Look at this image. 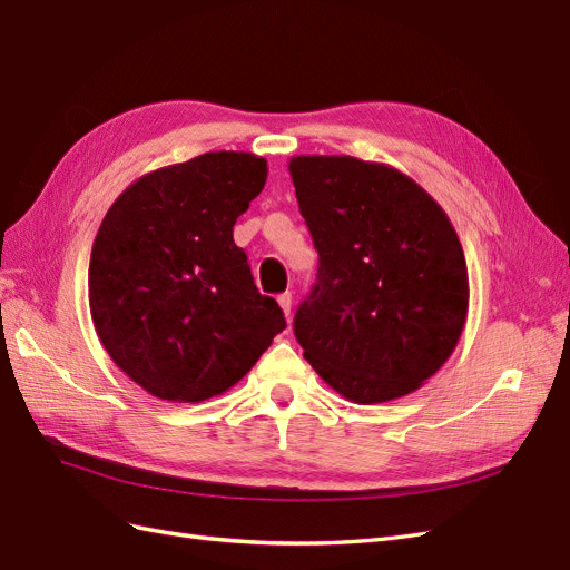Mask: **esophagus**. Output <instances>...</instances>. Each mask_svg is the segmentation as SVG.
<instances>
[{"instance_id": "1", "label": "esophagus", "mask_w": 570, "mask_h": 570, "mask_svg": "<svg viewBox=\"0 0 570 570\" xmlns=\"http://www.w3.org/2000/svg\"><path fill=\"white\" fill-rule=\"evenodd\" d=\"M278 304L283 308V314L289 318V314H292V292H283V295L278 297Z\"/></svg>"}]
</instances>
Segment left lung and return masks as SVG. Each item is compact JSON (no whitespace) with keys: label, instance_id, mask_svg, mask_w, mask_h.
Wrapping results in <instances>:
<instances>
[{"label":"left lung","instance_id":"left-lung-1","mask_svg":"<svg viewBox=\"0 0 570 570\" xmlns=\"http://www.w3.org/2000/svg\"><path fill=\"white\" fill-rule=\"evenodd\" d=\"M318 278L295 314L314 371L356 404L419 390L452 356L469 316L459 235L425 189L385 164L292 157Z\"/></svg>","mask_w":570,"mask_h":570}]
</instances>
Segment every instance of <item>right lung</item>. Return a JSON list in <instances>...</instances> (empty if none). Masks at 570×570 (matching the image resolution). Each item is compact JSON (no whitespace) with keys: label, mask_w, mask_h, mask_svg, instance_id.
Listing matches in <instances>:
<instances>
[{"label":"right lung","mask_w":570,"mask_h":570,"mask_svg":"<svg viewBox=\"0 0 570 570\" xmlns=\"http://www.w3.org/2000/svg\"><path fill=\"white\" fill-rule=\"evenodd\" d=\"M266 176L256 154L206 151L137 178L101 220L88 273L95 331L159 400L223 394L285 331L283 308L256 289L233 239Z\"/></svg>","instance_id":"obj_1"}]
</instances>
